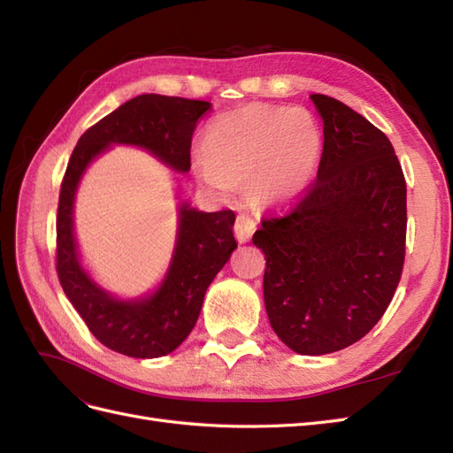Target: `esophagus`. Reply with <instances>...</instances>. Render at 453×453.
Returning a JSON list of instances; mask_svg holds the SVG:
<instances>
[{
    "label": "esophagus",
    "mask_w": 453,
    "mask_h": 453,
    "mask_svg": "<svg viewBox=\"0 0 453 453\" xmlns=\"http://www.w3.org/2000/svg\"><path fill=\"white\" fill-rule=\"evenodd\" d=\"M255 228H257V221H255L253 217H250V215H238L236 225H234V232H236V238H238L240 243L250 242Z\"/></svg>",
    "instance_id": "esophagus-1"
}]
</instances>
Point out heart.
I'll list each match as a JSON object with an SVG mask.
<instances>
[{
    "label": "heart",
    "mask_w": 453,
    "mask_h": 453,
    "mask_svg": "<svg viewBox=\"0 0 453 453\" xmlns=\"http://www.w3.org/2000/svg\"><path fill=\"white\" fill-rule=\"evenodd\" d=\"M321 150V132L300 109L248 107L217 119L203 138L198 175L225 196L251 180L253 195L289 203L304 193Z\"/></svg>",
    "instance_id": "1"
}]
</instances>
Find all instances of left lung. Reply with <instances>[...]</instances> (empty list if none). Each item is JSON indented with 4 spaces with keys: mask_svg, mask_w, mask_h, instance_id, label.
Masks as SVG:
<instances>
[{
    "mask_svg": "<svg viewBox=\"0 0 453 453\" xmlns=\"http://www.w3.org/2000/svg\"><path fill=\"white\" fill-rule=\"evenodd\" d=\"M323 120L318 180L296 208L263 221L265 306L273 333L300 355L361 340L401 280L406 183L388 135L351 107L310 96Z\"/></svg>",
    "mask_w": 453,
    "mask_h": 453,
    "instance_id": "obj_1",
    "label": "left lung"
}]
</instances>
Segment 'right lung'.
<instances>
[{"label": "right lung", "mask_w": 453, "mask_h": 453, "mask_svg": "<svg viewBox=\"0 0 453 453\" xmlns=\"http://www.w3.org/2000/svg\"><path fill=\"white\" fill-rule=\"evenodd\" d=\"M210 102L142 94L96 122L73 149L62 181L57 219V270L65 296L88 331L109 349L135 359L164 357L193 331L203 295L238 243L230 210L205 213L187 200L177 203V234L162 281L142 296L122 298L85 268L75 238V196L90 164L113 145L147 150L177 173L190 170V140Z\"/></svg>", "instance_id": "obj_1"}]
</instances>
